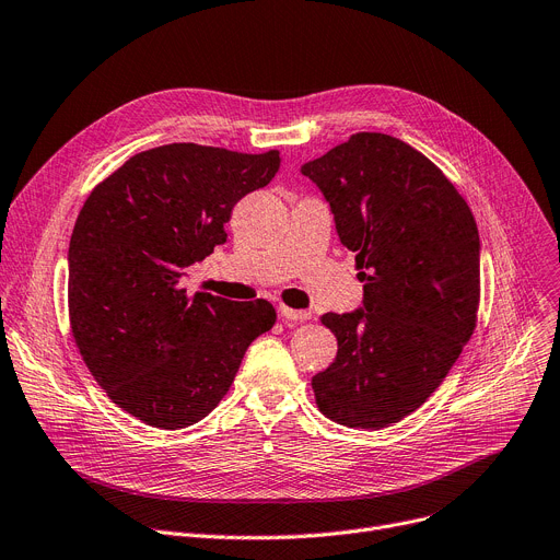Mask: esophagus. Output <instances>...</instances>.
Returning <instances> with one entry per match:
<instances>
[{
  "label": "esophagus",
  "instance_id": "34e87169",
  "mask_svg": "<svg viewBox=\"0 0 560 560\" xmlns=\"http://www.w3.org/2000/svg\"><path fill=\"white\" fill-rule=\"evenodd\" d=\"M279 313L285 322H306V319H311L308 311H295V308H288V306H279Z\"/></svg>",
  "mask_w": 560,
  "mask_h": 560
}]
</instances>
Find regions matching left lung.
I'll list each match as a JSON object with an SVG mask.
<instances>
[{"instance_id": "left-lung-1", "label": "left lung", "mask_w": 560, "mask_h": 560, "mask_svg": "<svg viewBox=\"0 0 560 560\" xmlns=\"http://www.w3.org/2000/svg\"><path fill=\"white\" fill-rule=\"evenodd\" d=\"M357 252L363 308L325 313L336 361L313 376L322 416L384 429L443 384L477 327L479 229L435 163L388 133L361 131L302 167Z\"/></svg>"}]
</instances>
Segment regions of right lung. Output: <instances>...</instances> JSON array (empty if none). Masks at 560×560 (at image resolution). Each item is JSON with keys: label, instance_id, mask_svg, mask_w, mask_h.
I'll use <instances>...</instances> for the list:
<instances>
[{"label": "right lung", "instance_id": "right-lung-1", "mask_svg": "<svg viewBox=\"0 0 560 560\" xmlns=\"http://www.w3.org/2000/svg\"><path fill=\"white\" fill-rule=\"evenodd\" d=\"M279 152L172 142L131 156L83 201L68 272L70 329L97 384L140 422L184 429L231 388L247 347L270 331V302L188 295L182 277L226 243L247 192L272 182Z\"/></svg>", "mask_w": 560, "mask_h": 560}]
</instances>
